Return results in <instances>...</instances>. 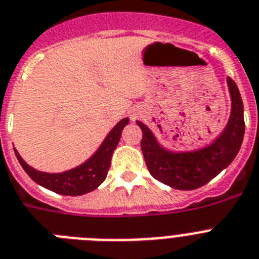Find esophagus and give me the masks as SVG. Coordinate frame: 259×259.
Here are the masks:
<instances>
[{
	"instance_id": "esophagus-1",
	"label": "esophagus",
	"mask_w": 259,
	"mask_h": 259,
	"mask_svg": "<svg viewBox=\"0 0 259 259\" xmlns=\"http://www.w3.org/2000/svg\"><path fill=\"white\" fill-rule=\"evenodd\" d=\"M134 118H135V116H134Z\"/></svg>"
}]
</instances>
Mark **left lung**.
Wrapping results in <instances>:
<instances>
[{
    "label": "left lung",
    "mask_w": 259,
    "mask_h": 259,
    "mask_svg": "<svg viewBox=\"0 0 259 259\" xmlns=\"http://www.w3.org/2000/svg\"><path fill=\"white\" fill-rule=\"evenodd\" d=\"M227 81L232 98L231 118L223 134L208 147L186 153L165 151L151 130L136 121L143 131L141 151L153 178L177 190H195L213 180L235 160L244 140V105L235 81L231 77Z\"/></svg>",
    "instance_id": "1"
}]
</instances>
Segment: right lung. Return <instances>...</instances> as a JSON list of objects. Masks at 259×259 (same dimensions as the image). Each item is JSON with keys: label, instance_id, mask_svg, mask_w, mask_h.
<instances>
[{"label": "right lung", "instance_id": "add662e5", "mask_svg": "<svg viewBox=\"0 0 259 259\" xmlns=\"http://www.w3.org/2000/svg\"><path fill=\"white\" fill-rule=\"evenodd\" d=\"M128 121H130L128 118L121 119L118 124L112 128L102 145L99 147L98 151L90 160L74 169L64 171V173L51 174L37 171L24 162L17 149H14L15 156L18 158L24 171L30 176L31 180L39 183L40 186L46 187L54 193L61 194V195H83V194L96 190L106 180L107 171L111 165V156L120 140L121 131L128 124Z\"/></svg>", "mask_w": 259, "mask_h": 259}]
</instances>
